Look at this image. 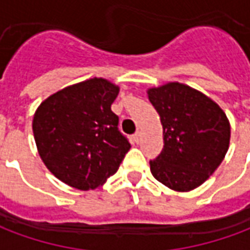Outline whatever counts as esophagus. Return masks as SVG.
Returning a JSON list of instances; mask_svg holds the SVG:
<instances>
[{
	"label": "esophagus",
	"mask_w": 250,
	"mask_h": 250,
	"mask_svg": "<svg viewBox=\"0 0 250 250\" xmlns=\"http://www.w3.org/2000/svg\"><path fill=\"white\" fill-rule=\"evenodd\" d=\"M132 138H134V141L136 142V143H139L142 139V134H141V131H136L135 134L132 135Z\"/></svg>",
	"instance_id": "obj_1"
}]
</instances>
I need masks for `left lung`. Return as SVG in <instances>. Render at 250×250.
I'll return each mask as SVG.
<instances>
[{"instance_id":"obj_1","label":"left lung","mask_w":250,"mask_h":250,"mask_svg":"<svg viewBox=\"0 0 250 250\" xmlns=\"http://www.w3.org/2000/svg\"><path fill=\"white\" fill-rule=\"evenodd\" d=\"M161 116L163 148L150 170L154 178L175 191L198 188L224 161L230 125L218 104L186 84L173 82L147 89Z\"/></svg>"}]
</instances>
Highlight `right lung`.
I'll return each mask as SVG.
<instances>
[{
    "mask_svg": "<svg viewBox=\"0 0 250 250\" xmlns=\"http://www.w3.org/2000/svg\"><path fill=\"white\" fill-rule=\"evenodd\" d=\"M119 87L103 77L62 88L33 116V135L46 168L64 184L93 190L114 175L131 145L111 104Z\"/></svg>",
    "mask_w": 250,
    "mask_h": 250,
    "instance_id": "right-lung-1",
    "label": "right lung"
}]
</instances>
